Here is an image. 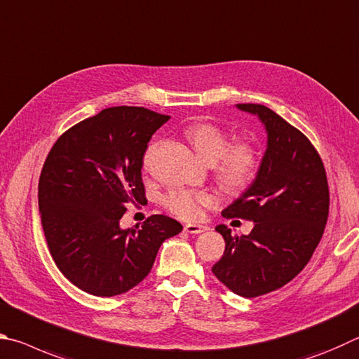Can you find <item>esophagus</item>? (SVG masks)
I'll list each match as a JSON object with an SVG mask.
<instances>
[{"label":"esophagus","instance_id":"1","mask_svg":"<svg viewBox=\"0 0 359 359\" xmlns=\"http://www.w3.org/2000/svg\"><path fill=\"white\" fill-rule=\"evenodd\" d=\"M184 230L191 235H198V233H203V231L208 230V227H206V225H200V224H187V225H184Z\"/></svg>","mask_w":359,"mask_h":359}]
</instances>
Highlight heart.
I'll return each mask as SVG.
<instances>
[{
	"instance_id": "heart-1",
	"label": "heart",
	"mask_w": 359,
	"mask_h": 359,
	"mask_svg": "<svg viewBox=\"0 0 359 359\" xmlns=\"http://www.w3.org/2000/svg\"><path fill=\"white\" fill-rule=\"evenodd\" d=\"M186 138L203 162L216 163V176L224 189L238 192L252 183L259 170V154L254 144L236 142L229 144L225 132L211 123H196L186 129ZM216 202L208 192L173 191L163 200L175 216L192 221L202 216L205 206Z\"/></svg>"
}]
</instances>
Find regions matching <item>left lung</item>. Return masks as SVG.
Segmentation results:
<instances>
[{"label":"left lung","instance_id":"8db88e82","mask_svg":"<svg viewBox=\"0 0 359 359\" xmlns=\"http://www.w3.org/2000/svg\"><path fill=\"white\" fill-rule=\"evenodd\" d=\"M236 109L265 126L266 151L252 184L222 211L225 217L249 219L254 227L236 236L217 225L225 250L212 273L229 290L255 298L303 271L328 221L330 191L323 162L303 132L265 105Z\"/></svg>","mask_w":359,"mask_h":359}]
</instances>
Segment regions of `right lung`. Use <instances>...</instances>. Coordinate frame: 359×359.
I'll list each match as a JSON object with an SVG mask.
<instances>
[{"label":"right lung","instance_id":"obj_1","mask_svg":"<svg viewBox=\"0 0 359 359\" xmlns=\"http://www.w3.org/2000/svg\"><path fill=\"white\" fill-rule=\"evenodd\" d=\"M167 115L110 107L72 126L43 163L37 200L43 235L60 271L94 297H115L147 278L161 244L183 225L154 215L121 229L128 206L143 203V156Z\"/></svg>","mask_w":359,"mask_h":359}]
</instances>
